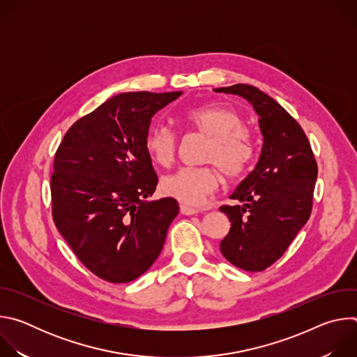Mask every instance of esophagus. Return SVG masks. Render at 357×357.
<instances>
[{
  "instance_id": "34e87169",
  "label": "esophagus",
  "mask_w": 357,
  "mask_h": 357,
  "mask_svg": "<svg viewBox=\"0 0 357 357\" xmlns=\"http://www.w3.org/2000/svg\"><path fill=\"white\" fill-rule=\"evenodd\" d=\"M179 209H181V213H182V215H186V216L196 215V213H199V212H200V209H197V208H192V206H186V205H181V206H179Z\"/></svg>"
}]
</instances>
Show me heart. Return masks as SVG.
I'll list each match as a JSON object with an SVG mask.
<instances>
[{"mask_svg": "<svg viewBox=\"0 0 357 357\" xmlns=\"http://www.w3.org/2000/svg\"><path fill=\"white\" fill-rule=\"evenodd\" d=\"M181 124L192 132L208 137L202 161L209 165L181 168L161 181V192L182 205H202L220 183V174L238 179L248 169L256 146L251 134L241 126V116L225 105H203L179 113ZM144 146L151 161L169 167L178 154L179 139L174 130L157 126L148 131Z\"/></svg>", "mask_w": 357, "mask_h": 357, "instance_id": "obj_1", "label": "heart"}]
</instances>
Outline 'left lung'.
<instances>
[{
	"label": "left lung",
	"instance_id": "8db88e82",
	"mask_svg": "<svg viewBox=\"0 0 357 357\" xmlns=\"http://www.w3.org/2000/svg\"><path fill=\"white\" fill-rule=\"evenodd\" d=\"M215 91L244 97L259 114L261 154L230 196L243 205L220 206L231 223L220 251L241 270L263 271L282 256L308 222L318 165L307 134L273 97L241 83Z\"/></svg>",
	"mask_w": 357,
	"mask_h": 357
}]
</instances>
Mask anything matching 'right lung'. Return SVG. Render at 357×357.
I'll return each instance as SVG.
<instances>
[{
  "label": "right lung",
  "instance_id": "obj_1",
  "mask_svg": "<svg viewBox=\"0 0 357 357\" xmlns=\"http://www.w3.org/2000/svg\"><path fill=\"white\" fill-rule=\"evenodd\" d=\"M181 94L114 96L73 123L56 149L54 222L80 263L101 280L123 284L144 274L179 212L174 197L146 200L158 176L144 141L151 119Z\"/></svg>",
  "mask_w": 357,
  "mask_h": 357
}]
</instances>
